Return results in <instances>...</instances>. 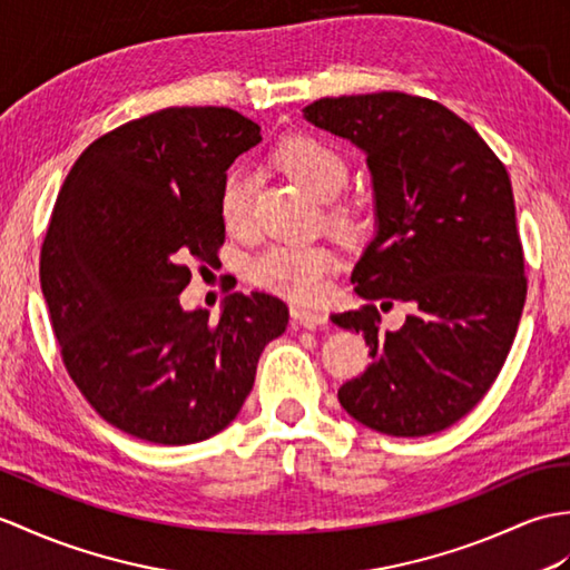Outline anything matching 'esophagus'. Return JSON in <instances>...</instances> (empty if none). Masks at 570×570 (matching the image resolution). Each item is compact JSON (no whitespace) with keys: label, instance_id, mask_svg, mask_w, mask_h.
<instances>
[{"label":"esophagus","instance_id":"obj_1","mask_svg":"<svg viewBox=\"0 0 570 570\" xmlns=\"http://www.w3.org/2000/svg\"><path fill=\"white\" fill-rule=\"evenodd\" d=\"M291 317H294L298 325L308 327V330L327 325V313L325 311H308L303 306H291Z\"/></svg>","mask_w":570,"mask_h":570}]
</instances>
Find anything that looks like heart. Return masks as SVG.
<instances>
[{
    "label": "heart",
    "instance_id": "b5f03b06",
    "mask_svg": "<svg viewBox=\"0 0 570 570\" xmlns=\"http://www.w3.org/2000/svg\"><path fill=\"white\" fill-rule=\"evenodd\" d=\"M276 163L303 184L315 198L330 202L350 179V165L335 148L315 138H291L276 150ZM218 214L230 233L253 228V179L247 169L235 167L223 177L218 191ZM327 220L340 230L354 228V210L347 204H335ZM337 257L321 243H272L249 259L247 279L296 303L321 301L327 288V276L335 272Z\"/></svg>",
    "mask_w": 570,
    "mask_h": 570
}]
</instances>
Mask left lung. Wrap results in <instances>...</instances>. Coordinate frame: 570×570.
<instances>
[{"label": "left lung", "mask_w": 570, "mask_h": 570, "mask_svg": "<svg viewBox=\"0 0 570 570\" xmlns=\"http://www.w3.org/2000/svg\"><path fill=\"white\" fill-rule=\"evenodd\" d=\"M303 116L364 150L374 184L376 235L352 272L366 306L333 315L372 364L337 399L383 434L442 432L493 386L524 308L508 169L464 118L403 91L325 97ZM376 299L409 303L401 331L377 327Z\"/></svg>", "instance_id": "left-lung-1"}]
</instances>
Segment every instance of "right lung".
Listing matches in <instances>:
<instances>
[{
  "mask_svg": "<svg viewBox=\"0 0 570 570\" xmlns=\"http://www.w3.org/2000/svg\"><path fill=\"white\" fill-rule=\"evenodd\" d=\"M259 126L225 106H171L77 157L41 247V288L65 368L89 405L155 444L218 434L288 323L269 294H230L218 321L184 311L191 264L225 240L218 191Z\"/></svg>",
  "mask_w": 570,
  "mask_h": 570,
  "instance_id": "obj_1",
  "label": "right lung"
}]
</instances>
